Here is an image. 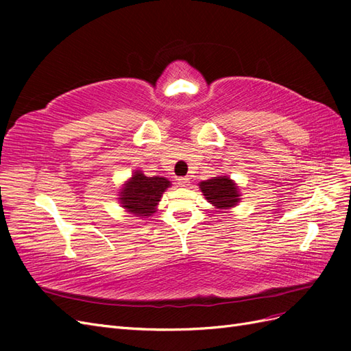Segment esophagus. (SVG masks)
<instances>
[{
    "instance_id": "34e87169",
    "label": "esophagus",
    "mask_w": 351,
    "mask_h": 351,
    "mask_svg": "<svg viewBox=\"0 0 351 351\" xmlns=\"http://www.w3.org/2000/svg\"><path fill=\"white\" fill-rule=\"evenodd\" d=\"M189 178L187 177H180V178H177V184L180 186V187H186V186H189Z\"/></svg>"
}]
</instances>
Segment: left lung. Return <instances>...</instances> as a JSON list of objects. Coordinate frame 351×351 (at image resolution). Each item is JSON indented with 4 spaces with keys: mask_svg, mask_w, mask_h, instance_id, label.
<instances>
[{
    "mask_svg": "<svg viewBox=\"0 0 351 351\" xmlns=\"http://www.w3.org/2000/svg\"><path fill=\"white\" fill-rule=\"evenodd\" d=\"M206 200L218 209H230L236 206L240 200L239 189L227 176L214 177L199 184Z\"/></svg>",
    "mask_w": 351,
    "mask_h": 351,
    "instance_id": "8db88e82",
    "label": "left lung"
}]
</instances>
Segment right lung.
I'll list each match as a JSON object with an SVG mask.
<instances>
[{"mask_svg":"<svg viewBox=\"0 0 351 351\" xmlns=\"http://www.w3.org/2000/svg\"><path fill=\"white\" fill-rule=\"evenodd\" d=\"M167 187H169L167 178L146 177L141 171H136L121 190V205L137 217H151Z\"/></svg>","mask_w":351,"mask_h":351,"instance_id":"1","label":"right lung"}]
</instances>
